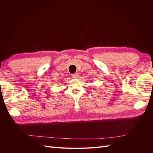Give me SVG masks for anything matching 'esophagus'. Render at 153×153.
<instances>
[{"label": "esophagus", "mask_w": 153, "mask_h": 153, "mask_svg": "<svg viewBox=\"0 0 153 153\" xmlns=\"http://www.w3.org/2000/svg\"><path fill=\"white\" fill-rule=\"evenodd\" d=\"M71 76H72V77L74 78H78V76H79V75H78V73H76L73 74V75H72Z\"/></svg>", "instance_id": "obj_1"}]
</instances>
